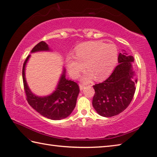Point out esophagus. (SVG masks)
Segmentation results:
<instances>
[{
    "label": "esophagus",
    "mask_w": 157,
    "mask_h": 157,
    "mask_svg": "<svg viewBox=\"0 0 157 157\" xmlns=\"http://www.w3.org/2000/svg\"><path fill=\"white\" fill-rule=\"evenodd\" d=\"M79 88H80V90H82V89H83V88H84L85 85L83 84H79Z\"/></svg>",
    "instance_id": "34e87169"
}]
</instances>
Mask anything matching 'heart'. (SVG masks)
<instances>
[{
  "label": "heart",
  "mask_w": 157,
  "mask_h": 157,
  "mask_svg": "<svg viewBox=\"0 0 157 157\" xmlns=\"http://www.w3.org/2000/svg\"><path fill=\"white\" fill-rule=\"evenodd\" d=\"M75 56L69 55L66 59L71 75L78 78L86 64L89 71L84 74L83 79L89 81L93 76L97 79H101L113 72L117 62L118 51L117 47L112 43L88 42L76 48Z\"/></svg>",
  "instance_id": "b5f03b06"
}]
</instances>
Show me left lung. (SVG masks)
<instances>
[{
	"instance_id": "1",
	"label": "left lung",
	"mask_w": 157,
	"mask_h": 157,
	"mask_svg": "<svg viewBox=\"0 0 157 157\" xmlns=\"http://www.w3.org/2000/svg\"><path fill=\"white\" fill-rule=\"evenodd\" d=\"M133 61L132 56L120 53L119 64L112 74L103 82L93 86V106L99 115L106 117L117 115L130 105L137 83V79L133 78Z\"/></svg>"
}]
</instances>
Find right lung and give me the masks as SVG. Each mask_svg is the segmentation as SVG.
<instances>
[{
	"label": "right lung",
	"instance_id": "obj_1",
	"mask_svg": "<svg viewBox=\"0 0 157 157\" xmlns=\"http://www.w3.org/2000/svg\"><path fill=\"white\" fill-rule=\"evenodd\" d=\"M49 50L48 44L43 41L34 47L31 52ZM30 55L27 57L22 67V80L28 103L41 115L53 120H59L67 117L75 107L79 88L76 82L65 78V70L55 92L49 96L40 98L31 92L25 77V68Z\"/></svg>",
	"mask_w": 157,
	"mask_h": 157
}]
</instances>
